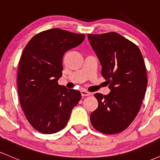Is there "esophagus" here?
I'll use <instances>...</instances> for the list:
<instances>
[{"instance_id":"obj_1","label":"esophagus","mask_w":160,"mask_h":160,"mask_svg":"<svg viewBox=\"0 0 160 160\" xmlns=\"http://www.w3.org/2000/svg\"><path fill=\"white\" fill-rule=\"evenodd\" d=\"M80 92H81V95L82 97L89 96V95H90V94H91L90 92H87L86 90H81V91H80Z\"/></svg>"}]
</instances>
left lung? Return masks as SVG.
<instances>
[{
    "label": "left lung",
    "mask_w": 160,
    "mask_h": 160,
    "mask_svg": "<svg viewBox=\"0 0 160 160\" xmlns=\"http://www.w3.org/2000/svg\"><path fill=\"white\" fill-rule=\"evenodd\" d=\"M102 65V75L111 92L95 94L98 106L90 115L91 123L104 134L120 133L132 122L144 99L146 67L140 49L116 32L88 34Z\"/></svg>",
    "instance_id": "8db88e82"
}]
</instances>
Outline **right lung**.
Wrapping results in <instances>:
<instances>
[{"instance_id": "obj_1", "label": "right lung", "mask_w": 160, "mask_h": 160, "mask_svg": "<svg viewBox=\"0 0 160 160\" xmlns=\"http://www.w3.org/2000/svg\"><path fill=\"white\" fill-rule=\"evenodd\" d=\"M84 34L59 28L34 36L24 49L17 74L19 102L25 117L40 132L52 134L65 128L81 98L78 90L58 85L62 59L84 40Z\"/></svg>"}]
</instances>
